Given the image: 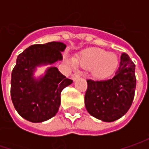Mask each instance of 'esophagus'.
<instances>
[{
    "label": "esophagus",
    "mask_w": 149,
    "mask_h": 149,
    "mask_svg": "<svg viewBox=\"0 0 149 149\" xmlns=\"http://www.w3.org/2000/svg\"><path fill=\"white\" fill-rule=\"evenodd\" d=\"M80 76V74H79V73H74L73 74H72L71 76V79H73V80H75L76 79H78V78Z\"/></svg>",
    "instance_id": "obj_1"
}]
</instances>
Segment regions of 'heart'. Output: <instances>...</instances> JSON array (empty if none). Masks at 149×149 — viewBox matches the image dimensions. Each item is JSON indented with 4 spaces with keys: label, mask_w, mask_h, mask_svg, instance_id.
<instances>
[{
    "label": "heart",
    "mask_w": 149,
    "mask_h": 149,
    "mask_svg": "<svg viewBox=\"0 0 149 149\" xmlns=\"http://www.w3.org/2000/svg\"><path fill=\"white\" fill-rule=\"evenodd\" d=\"M79 65L90 68L92 74L96 78H104L110 75L118 66V57L112 52H106L100 48H89L74 60Z\"/></svg>",
    "instance_id": "obj_1"
}]
</instances>
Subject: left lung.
Returning <instances> with one entry per match:
<instances>
[{
    "instance_id": "1",
    "label": "left lung",
    "mask_w": 149,
    "mask_h": 149,
    "mask_svg": "<svg viewBox=\"0 0 149 149\" xmlns=\"http://www.w3.org/2000/svg\"><path fill=\"white\" fill-rule=\"evenodd\" d=\"M84 104L90 115L104 122H113L128 112L134 98L135 65L126 53L120 57L115 75L105 80L87 79Z\"/></svg>"
}]
</instances>
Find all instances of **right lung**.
Wrapping results in <instances>:
<instances>
[{
	"instance_id": "add662e5",
	"label": "right lung",
	"mask_w": 149,
	"mask_h": 149,
	"mask_svg": "<svg viewBox=\"0 0 149 149\" xmlns=\"http://www.w3.org/2000/svg\"><path fill=\"white\" fill-rule=\"evenodd\" d=\"M66 45L49 42L33 45L20 53L11 73L10 96L15 109L25 119L40 123L54 117L60 105L61 91L71 84L56 67L46 70L40 79L34 78L37 66L62 60Z\"/></svg>"
}]
</instances>
